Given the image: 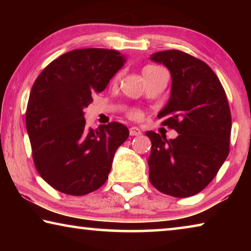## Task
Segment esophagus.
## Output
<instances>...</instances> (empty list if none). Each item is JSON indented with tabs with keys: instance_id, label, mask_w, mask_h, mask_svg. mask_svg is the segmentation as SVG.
I'll use <instances>...</instances> for the list:
<instances>
[{
	"instance_id": "obj_1",
	"label": "esophagus",
	"mask_w": 251,
	"mask_h": 251,
	"mask_svg": "<svg viewBox=\"0 0 251 251\" xmlns=\"http://www.w3.org/2000/svg\"><path fill=\"white\" fill-rule=\"evenodd\" d=\"M129 135L130 136H141L142 131H141V129L138 128V127L133 126V127H130V128H129Z\"/></svg>"
}]
</instances>
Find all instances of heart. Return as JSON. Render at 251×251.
Instances as JSON below:
<instances>
[{
    "instance_id": "b5f03b06",
    "label": "heart",
    "mask_w": 251,
    "mask_h": 251,
    "mask_svg": "<svg viewBox=\"0 0 251 251\" xmlns=\"http://www.w3.org/2000/svg\"><path fill=\"white\" fill-rule=\"evenodd\" d=\"M157 70H159V67H157V66H152V65H150V66H146L145 69L143 70V74H146V73H151V72H154V71H157ZM118 78V75H116L115 76V78H114V80H116ZM129 117L130 118H133V120H139V118L142 117V112L139 109H137V108H134V109H131L130 112H129Z\"/></svg>"
}]
</instances>
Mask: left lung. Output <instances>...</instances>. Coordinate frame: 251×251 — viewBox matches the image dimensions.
<instances>
[{"label": "left lung", "instance_id": "obj_1", "mask_svg": "<svg viewBox=\"0 0 251 251\" xmlns=\"http://www.w3.org/2000/svg\"><path fill=\"white\" fill-rule=\"evenodd\" d=\"M151 58L171 71L172 94L159 112L161 125L175 129V139L147 131L151 141L150 181L173 197L194 196L217 175L229 154L231 114L217 75L201 59L178 50Z\"/></svg>", "mask_w": 251, "mask_h": 251}]
</instances>
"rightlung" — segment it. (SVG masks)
<instances>
[{
  "label": "right lung",
  "instance_id": "obj_1",
  "mask_svg": "<svg viewBox=\"0 0 251 251\" xmlns=\"http://www.w3.org/2000/svg\"><path fill=\"white\" fill-rule=\"evenodd\" d=\"M124 62L115 50H74L50 62L34 82L25 117L34 165L58 192L83 196L107 180L129 131L117 122L92 129L84 108Z\"/></svg>",
  "mask_w": 251,
  "mask_h": 251
}]
</instances>
